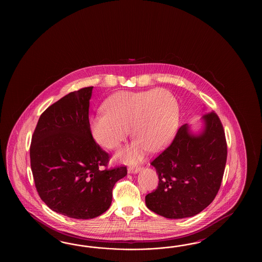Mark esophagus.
Here are the masks:
<instances>
[{"mask_svg":"<svg viewBox=\"0 0 262 262\" xmlns=\"http://www.w3.org/2000/svg\"><path fill=\"white\" fill-rule=\"evenodd\" d=\"M140 170H141V166H138V165H134V166H129L127 168L128 173H134V174L138 173Z\"/></svg>","mask_w":262,"mask_h":262,"instance_id":"1","label":"esophagus"}]
</instances>
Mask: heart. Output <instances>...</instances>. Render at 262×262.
<instances>
[{
	"instance_id": "1",
	"label": "heart",
	"mask_w": 262,
	"mask_h": 262,
	"mask_svg": "<svg viewBox=\"0 0 262 262\" xmlns=\"http://www.w3.org/2000/svg\"><path fill=\"white\" fill-rule=\"evenodd\" d=\"M179 123V103L164 89L121 91L106 101L104 111L90 120L96 142L108 150L119 148L133 128L135 141L120 151L125 161H138L148 150L158 151L171 140Z\"/></svg>"
}]
</instances>
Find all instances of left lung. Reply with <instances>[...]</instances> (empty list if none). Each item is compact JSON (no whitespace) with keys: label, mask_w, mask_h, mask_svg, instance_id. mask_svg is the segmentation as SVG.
I'll return each instance as SVG.
<instances>
[{"label":"left lung","mask_w":262,"mask_h":262,"mask_svg":"<svg viewBox=\"0 0 262 262\" xmlns=\"http://www.w3.org/2000/svg\"><path fill=\"white\" fill-rule=\"evenodd\" d=\"M205 129L191 135L183 125L173 141L154 159L159 186L146 197L155 213L169 219L198 214L214 200L227 161V141L221 120L214 111L204 114Z\"/></svg>","instance_id":"left-lung-1"}]
</instances>
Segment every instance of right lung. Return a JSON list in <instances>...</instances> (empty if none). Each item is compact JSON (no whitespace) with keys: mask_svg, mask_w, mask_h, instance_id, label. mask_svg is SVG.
Masks as SVG:
<instances>
[{"mask_svg":"<svg viewBox=\"0 0 262 262\" xmlns=\"http://www.w3.org/2000/svg\"><path fill=\"white\" fill-rule=\"evenodd\" d=\"M93 86L62 97L40 115L30 147L32 176L52 210L92 219L111 206L112 189L127 166L107 168L108 152L95 142L89 123Z\"/></svg>","mask_w":262,"mask_h":262,"instance_id":"right-lung-1","label":"right lung"}]
</instances>
